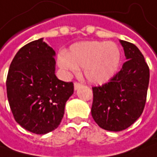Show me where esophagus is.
<instances>
[{"label": "esophagus", "mask_w": 157, "mask_h": 157, "mask_svg": "<svg viewBox=\"0 0 157 157\" xmlns=\"http://www.w3.org/2000/svg\"><path fill=\"white\" fill-rule=\"evenodd\" d=\"M80 86H82V84L78 83V82H75V83H74V89H75V90H78Z\"/></svg>", "instance_id": "obj_1"}]
</instances>
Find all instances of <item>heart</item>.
<instances>
[{
  "label": "heart",
  "mask_w": 157,
  "mask_h": 157,
  "mask_svg": "<svg viewBox=\"0 0 157 157\" xmlns=\"http://www.w3.org/2000/svg\"><path fill=\"white\" fill-rule=\"evenodd\" d=\"M121 59V52L116 44L90 41L72 44L68 53L58 55L57 63L61 68L71 72L83 68L88 81L104 84L116 73Z\"/></svg>",
  "instance_id": "b5f03b06"
}]
</instances>
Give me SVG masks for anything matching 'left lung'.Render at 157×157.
<instances>
[{"label":"left lung","instance_id":"8db88e82","mask_svg":"<svg viewBox=\"0 0 157 157\" xmlns=\"http://www.w3.org/2000/svg\"><path fill=\"white\" fill-rule=\"evenodd\" d=\"M127 61L101 86L93 87L92 116L101 128L121 131L130 127L143 112L149 82V68L140 50L120 40Z\"/></svg>","mask_w":157,"mask_h":157}]
</instances>
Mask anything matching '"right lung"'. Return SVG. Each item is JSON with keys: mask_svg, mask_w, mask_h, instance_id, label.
I'll return each mask as SVG.
<instances>
[{"mask_svg": "<svg viewBox=\"0 0 157 157\" xmlns=\"http://www.w3.org/2000/svg\"><path fill=\"white\" fill-rule=\"evenodd\" d=\"M56 52L44 38L21 47L9 66L7 94L15 121L24 129L44 135L56 129L73 83L55 75Z\"/></svg>", "mask_w": 157, "mask_h": 157, "instance_id": "obj_1", "label": "right lung"}]
</instances>
